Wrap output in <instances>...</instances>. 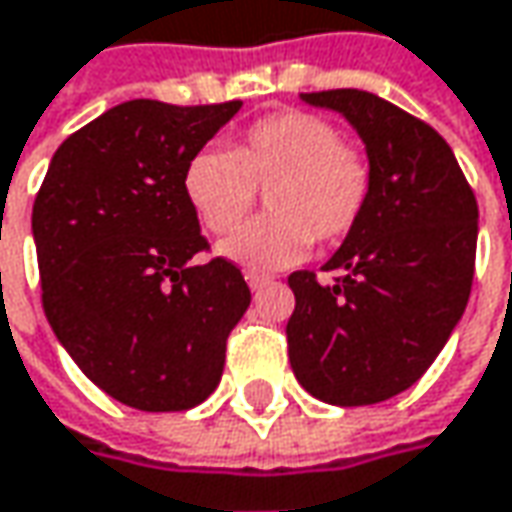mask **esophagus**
<instances>
[{
  "mask_svg": "<svg viewBox=\"0 0 512 512\" xmlns=\"http://www.w3.org/2000/svg\"><path fill=\"white\" fill-rule=\"evenodd\" d=\"M246 281H249V286H252V292L272 284V278H269V275H257V272H249V275H246Z\"/></svg>",
  "mask_w": 512,
  "mask_h": 512,
  "instance_id": "34e87169",
  "label": "esophagus"
}]
</instances>
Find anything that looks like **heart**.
Here are the masks:
<instances>
[{"mask_svg":"<svg viewBox=\"0 0 512 512\" xmlns=\"http://www.w3.org/2000/svg\"><path fill=\"white\" fill-rule=\"evenodd\" d=\"M371 162L339 130L307 112H284L252 124L243 141L202 147L182 173V188L199 223L223 234L237 226L266 191V217L226 240L217 255L249 272L298 263L310 243H336L353 231L371 199Z\"/></svg>","mask_w":512,"mask_h":512,"instance_id":"obj_1","label":"heart"}]
</instances>
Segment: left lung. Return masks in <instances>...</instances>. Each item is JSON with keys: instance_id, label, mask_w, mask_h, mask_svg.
Returning <instances> with one entry per match:
<instances>
[{"instance_id": "obj_1", "label": "left lung", "mask_w": 512, "mask_h": 512, "mask_svg": "<svg viewBox=\"0 0 512 512\" xmlns=\"http://www.w3.org/2000/svg\"><path fill=\"white\" fill-rule=\"evenodd\" d=\"M301 101L356 130L374 182L365 214L321 266L339 278L289 275V365L321 403L374 406L426 374L464 316L478 205L452 147L400 106L362 89Z\"/></svg>"}]
</instances>
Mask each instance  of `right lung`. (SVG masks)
Instances as JSON below:
<instances>
[{
  "mask_svg": "<svg viewBox=\"0 0 512 512\" xmlns=\"http://www.w3.org/2000/svg\"><path fill=\"white\" fill-rule=\"evenodd\" d=\"M240 101H127L54 153L31 231L57 342L112 400L185 411L220 385L226 339L252 292L208 246L182 173Z\"/></svg>",
  "mask_w": 512,
  "mask_h": 512,
  "instance_id": "obj_1",
  "label": "right lung"
}]
</instances>
